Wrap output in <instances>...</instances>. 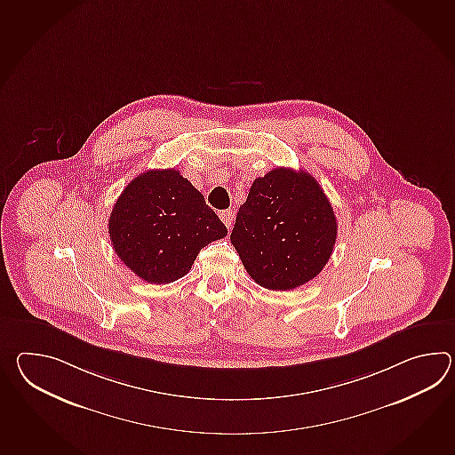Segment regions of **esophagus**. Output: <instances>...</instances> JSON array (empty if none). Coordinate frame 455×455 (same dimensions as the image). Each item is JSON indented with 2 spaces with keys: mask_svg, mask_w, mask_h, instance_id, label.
<instances>
[{
  "mask_svg": "<svg viewBox=\"0 0 455 455\" xmlns=\"http://www.w3.org/2000/svg\"><path fill=\"white\" fill-rule=\"evenodd\" d=\"M220 219L225 223V227L230 230L233 227V222H235V212L233 211H222L220 212Z\"/></svg>",
  "mask_w": 455,
  "mask_h": 455,
  "instance_id": "esophagus-1",
  "label": "esophagus"
}]
</instances>
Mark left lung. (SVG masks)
Instances as JSON below:
<instances>
[{
  "label": "left lung",
  "instance_id": "1",
  "mask_svg": "<svg viewBox=\"0 0 455 455\" xmlns=\"http://www.w3.org/2000/svg\"><path fill=\"white\" fill-rule=\"evenodd\" d=\"M336 235L333 207L314 176L275 168L252 181L230 240L254 283L292 291L322 273Z\"/></svg>",
  "mask_w": 455,
  "mask_h": 455
}]
</instances>
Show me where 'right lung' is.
I'll use <instances>...</instances> for the list:
<instances>
[{
	"mask_svg": "<svg viewBox=\"0 0 455 455\" xmlns=\"http://www.w3.org/2000/svg\"><path fill=\"white\" fill-rule=\"evenodd\" d=\"M225 235L227 227L203 194L172 168L132 180L109 217L114 251L150 283L178 281L204 246Z\"/></svg>",
	"mask_w": 455,
	"mask_h": 455,
	"instance_id": "add662e5",
	"label": "right lung"
}]
</instances>
